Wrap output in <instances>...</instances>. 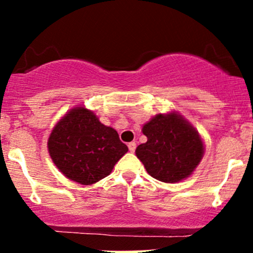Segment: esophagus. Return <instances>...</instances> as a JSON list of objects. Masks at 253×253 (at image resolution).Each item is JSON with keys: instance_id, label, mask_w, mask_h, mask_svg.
Here are the masks:
<instances>
[{"instance_id": "1", "label": "esophagus", "mask_w": 253, "mask_h": 253, "mask_svg": "<svg viewBox=\"0 0 253 253\" xmlns=\"http://www.w3.org/2000/svg\"><path fill=\"white\" fill-rule=\"evenodd\" d=\"M128 149H129V152L133 153L134 150H136V143H134V142L128 143Z\"/></svg>"}]
</instances>
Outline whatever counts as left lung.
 Returning <instances> with one entry per match:
<instances>
[{
	"label": "left lung",
	"mask_w": 253,
	"mask_h": 253,
	"mask_svg": "<svg viewBox=\"0 0 253 253\" xmlns=\"http://www.w3.org/2000/svg\"><path fill=\"white\" fill-rule=\"evenodd\" d=\"M147 142L136 155L152 177L175 183L188 177L202 160L205 145L197 129L172 111L158 114L143 126Z\"/></svg>",
	"instance_id": "8db88e82"
}]
</instances>
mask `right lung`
<instances>
[{"label":"right lung","mask_w":253,"mask_h":253,"mask_svg":"<svg viewBox=\"0 0 253 253\" xmlns=\"http://www.w3.org/2000/svg\"><path fill=\"white\" fill-rule=\"evenodd\" d=\"M47 148L57 169L81 185H93L110 175L128 150L112 127L84 106L71 109L55 125Z\"/></svg>","instance_id":"add662e5"}]
</instances>
